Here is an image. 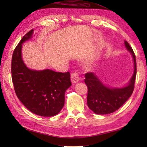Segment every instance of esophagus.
Here are the masks:
<instances>
[{
	"label": "esophagus",
	"mask_w": 147,
	"mask_h": 147,
	"mask_svg": "<svg viewBox=\"0 0 147 147\" xmlns=\"http://www.w3.org/2000/svg\"><path fill=\"white\" fill-rule=\"evenodd\" d=\"M71 82L73 83H76L77 82H78L80 81V77H79L78 74L76 72H74V73L71 74Z\"/></svg>",
	"instance_id": "obj_1"
}]
</instances>
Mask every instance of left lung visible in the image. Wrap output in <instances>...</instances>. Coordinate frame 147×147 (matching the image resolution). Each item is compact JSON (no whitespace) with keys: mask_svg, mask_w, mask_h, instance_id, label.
Masks as SVG:
<instances>
[{"mask_svg":"<svg viewBox=\"0 0 147 147\" xmlns=\"http://www.w3.org/2000/svg\"><path fill=\"white\" fill-rule=\"evenodd\" d=\"M127 51L133 55L134 60V74L127 86L121 88H111L105 86L94 73L85 74V83L88 87L87 104L96 114H107L117 111L131 95L135 88L136 76V57L131 47L125 41Z\"/></svg>","mask_w":147,"mask_h":147,"instance_id":"8db88e82","label":"left lung"}]
</instances>
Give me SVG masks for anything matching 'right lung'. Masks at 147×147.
Returning <instances> with one entry per match:
<instances>
[{"label":"right lung","mask_w":147,"mask_h":147,"mask_svg":"<svg viewBox=\"0 0 147 147\" xmlns=\"http://www.w3.org/2000/svg\"><path fill=\"white\" fill-rule=\"evenodd\" d=\"M33 30L23 36L12 54V80L18 98L33 114L44 117L57 114L64 105V95L71 86L69 72L32 70L21 57L22 43L31 38Z\"/></svg>","instance_id":"right-lung-1"}]
</instances>
